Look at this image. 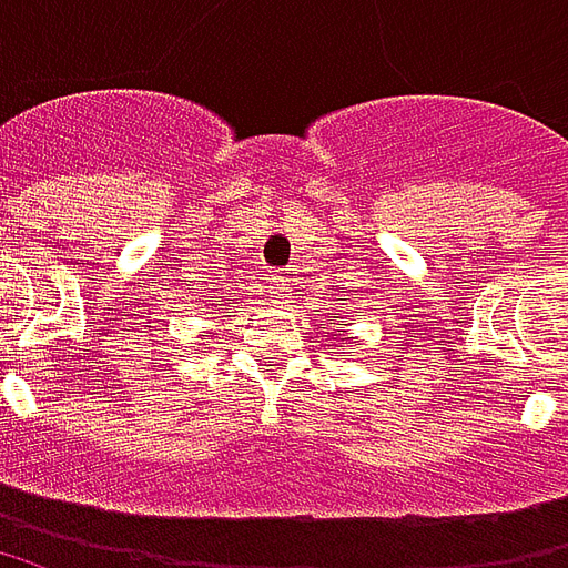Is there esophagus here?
Masks as SVG:
<instances>
[{
	"label": "esophagus",
	"instance_id": "1",
	"mask_svg": "<svg viewBox=\"0 0 568 568\" xmlns=\"http://www.w3.org/2000/svg\"><path fill=\"white\" fill-rule=\"evenodd\" d=\"M285 295H288V288H285V280H276V276H273V297H276V301H283Z\"/></svg>",
	"mask_w": 568,
	"mask_h": 568
}]
</instances>
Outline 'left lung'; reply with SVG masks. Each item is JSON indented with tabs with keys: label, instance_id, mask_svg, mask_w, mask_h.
Listing matches in <instances>:
<instances>
[{
	"label": "left lung",
	"instance_id": "left-lung-1",
	"mask_svg": "<svg viewBox=\"0 0 568 568\" xmlns=\"http://www.w3.org/2000/svg\"><path fill=\"white\" fill-rule=\"evenodd\" d=\"M332 316H334V320H341V313H332Z\"/></svg>",
	"mask_w": 568,
	"mask_h": 568
}]
</instances>
